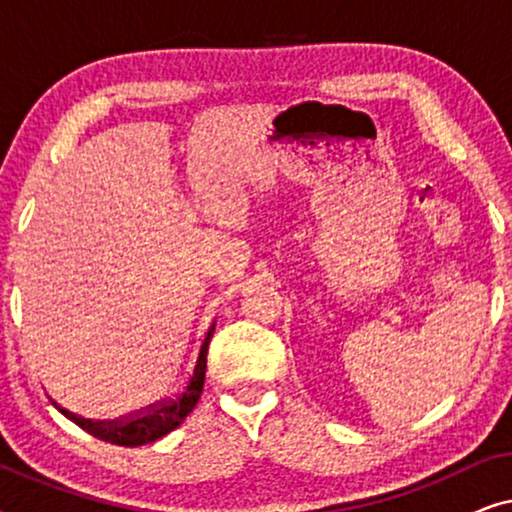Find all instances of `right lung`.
<instances>
[{
	"mask_svg": "<svg viewBox=\"0 0 512 512\" xmlns=\"http://www.w3.org/2000/svg\"><path fill=\"white\" fill-rule=\"evenodd\" d=\"M214 331V328H212ZM205 370H207V349H200L198 359L191 375L186 377V382L163 398L144 403L142 408L128 412V415L107 419V422H93V419H81L69 412V417H74V422L81 426L83 431H88L90 436L104 440L111 445H123V447H139L156 443L158 438L167 436V433L177 429L184 419L191 415L195 405L200 401L202 384H205Z\"/></svg>",
	"mask_w": 512,
	"mask_h": 512,
	"instance_id": "obj_1",
	"label": "right lung"
}]
</instances>
